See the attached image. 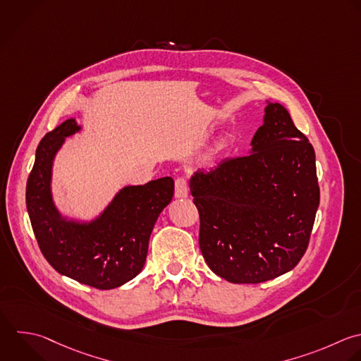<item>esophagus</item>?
I'll return each instance as SVG.
<instances>
[{
    "label": "esophagus",
    "mask_w": 361,
    "mask_h": 361,
    "mask_svg": "<svg viewBox=\"0 0 361 361\" xmlns=\"http://www.w3.org/2000/svg\"><path fill=\"white\" fill-rule=\"evenodd\" d=\"M189 196V188L185 178H178L175 182V197L185 199Z\"/></svg>",
    "instance_id": "esophagus-1"
}]
</instances>
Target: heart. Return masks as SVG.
<instances>
[{"label": "heart", "instance_id": "b5f03b06", "mask_svg": "<svg viewBox=\"0 0 361 361\" xmlns=\"http://www.w3.org/2000/svg\"><path fill=\"white\" fill-rule=\"evenodd\" d=\"M226 148H227V141H226V140H221V141L217 144V147H216V154H221Z\"/></svg>", "mask_w": 361, "mask_h": 361}]
</instances>
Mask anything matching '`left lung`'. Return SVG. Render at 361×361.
<instances>
[{
	"instance_id": "8db88e82",
	"label": "left lung",
	"mask_w": 361,
	"mask_h": 361,
	"mask_svg": "<svg viewBox=\"0 0 361 361\" xmlns=\"http://www.w3.org/2000/svg\"><path fill=\"white\" fill-rule=\"evenodd\" d=\"M267 103L250 155L189 180L203 258L233 283H259L295 268L319 207L313 147L283 106Z\"/></svg>"
}]
</instances>
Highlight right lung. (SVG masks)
Masks as SVG:
<instances>
[{"label": "right lung", "mask_w": 361, "mask_h": 361, "mask_svg": "<svg viewBox=\"0 0 361 361\" xmlns=\"http://www.w3.org/2000/svg\"><path fill=\"white\" fill-rule=\"evenodd\" d=\"M80 130L71 118L42 138L27 182V209L39 248L59 274L113 289L141 272L152 228L171 203L175 185L166 176L126 186L94 220L63 217L52 197V166L65 140Z\"/></svg>", "instance_id": "right-lung-1"}]
</instances>
